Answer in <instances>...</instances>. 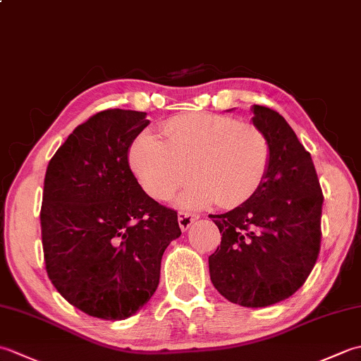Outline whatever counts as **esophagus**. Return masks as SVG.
<instances>
[{
	"label": "esophagus",
	"instance_id": "1",
	"mask_svg": "<svg viewBox=\"0 0 361 361\" xmlns=\"http://www.w3.org/2000/svg\"><path fill=\"white\" fill-rule=\"evenodd\" d=\"M195 220H198L197 214H190V212H185V211L178 212V225L183 231H188L190 225H192Z\"/></svg>",
	"mask_w": 361,
	"mask_h": 361
}]
</instances>
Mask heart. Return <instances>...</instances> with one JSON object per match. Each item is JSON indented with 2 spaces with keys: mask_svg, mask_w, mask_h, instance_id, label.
I'll list each match as a JSON object with an SVG mask.
<instances>
[{
  "mask_svg": "<svg viewBox=\"0 0 361 361\" xmlns=\"http://www.w3.org/2000/svg\"><path fill=\"white\" fill-rule=\"evenodd\" d=\"M270 158L264 130L214 113L173 116L161 128V140L144 133L130 150L133 173L155 200H169L192 175L195 183L178 198L186 209L247 202L264 183Z\"/></svg>",
  "mask_w": 361,
  "mask_h": 361,
  "instance_id": "b5f03b06",
  "label": "heart"
}]
</instances>
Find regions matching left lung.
<instances>
[{
    "label": "left lung",
    "instance_id": "8db88e82",
    "mask_svg": "<svg viewBox=\"0 0 361 361\" xmlns=\"http://www.w3.org/2000/svg\"><path fill=\"white\" fill-rule=\"evenodd\" d=\"M251 110L270 141V167L247 202L209 216L221 234L209 274L228 301L267 307L301 288L315 267L324 197L310 153L287 121L268 106Z\"/></svg>",
    "mask_w": 361,
    "mask_h": 361
}]
</instances>
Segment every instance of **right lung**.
<instances>
[{"label": "right lung", "instance_id": "add662e5", "mask_svg": "<svg viewBox=\"0 0 361 361\" xmlns=\"http://www.w3.org/2000/svg\"><path fill=\"white\" fill-rule=\"evenodd\" d=\"M147 113L111 109L74 128L49 161L40 211L46 271L90 317L126 319L155 293L161 259L181 235L176 211L144 192L128 149Z\"/></svg>", "mask_w": 361, "mask_h": 361}]
</instances>
